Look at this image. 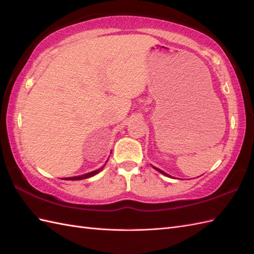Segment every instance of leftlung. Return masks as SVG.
Here are the masks:
<instances>
[{
  "instance_id": "left-lung-1",
  "label": "left lung",
  "mask_w": 254,
  "mask_h": 254,
  "mask_svg": "<svg viewBox=\"0 0 254 254\" xmlns=\"http://www.w3.org/2000/svg\"><path fill=\"white\" fill-rule=\"evenodd\" d=\"M154 169H156V170H157V171H159L160 174H163V175H165V176H169V175H167L166 172H164L163 170H160V169H158V168H156V167H154Z\"/></svg>"
}]
</instances>
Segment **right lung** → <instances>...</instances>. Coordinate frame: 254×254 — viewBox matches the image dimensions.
I'll use <instances>...</instances> for the list:
<instances>
[{
  "label": "right lung",
  "mask_w": 254,
  "mask_h": 254,
  "mask_svg": "<svg viewBox=\"0 0 254 254\" xmlns=\"http://www.w3.org/2000/svg\"><path fill=\"white\" fill-rule=\"evenodd\" d=\"M107 161H108V160H107ZM105 165H106V164H105ZM104 167H105V166H104ZM104 167H101V168H99V169H97V170H95V171H91V172H88V174H85V175H82V176H76V177H69V178H66L65 180H82V179H87V178H90V177H93V176L98 174L99 171L102 170V168H104Z\"/></svg>",
  "instance_id": "add662e5"
}]
</instances>
